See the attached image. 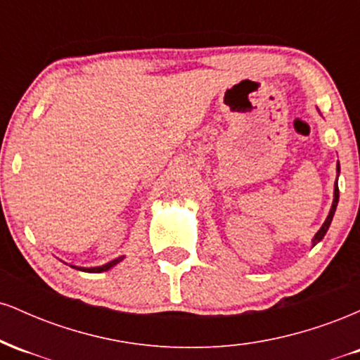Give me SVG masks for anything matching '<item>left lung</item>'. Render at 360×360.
<instances>
[{
    "label": "left lung",
    "instance_id": "1",
    "mask_svg": "<svg viewBox=\"0 0 360 360\" xmlns=\"http://www.w3.org/2000/svg\"><path fill=\"white\" fill-rule=\"evenodd\" d=\"M337 172H340V166H338V164H337ZM337 203H338V184L335 183V189H333V203H332V208H330V213H328V217H326V220H325L323 225H321V229L318 230L316 235H315V238H313V245H316V243L320 242L321 238L325 237L326 230H328L330 223H332V218H333V214H335Z\"/></svg>",
    "mask_w": 360,
    "mask_h": 360
}]
</instances>
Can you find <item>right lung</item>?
<instances>
[{
	"mask_svg": "<svg viewBox=\"0 0 360 360\" xmlns=\"http://www.w3.org/2000/svg\"><path fill=\"white\" fill-rule=\"evenodd\" d=\"M122 259H123V257H118V259L111 260V262H108V264H105V266H100V267H76V269H79V271H88V272H103V271H108L110 267L117 266V264H118ZM72 267H74V266H72Z\"/></svg>",
	"mask_w": 360,
	"mask_h": 360,
	"instance_id": "obj_1",
	"label": "right lung"
}]
</instances>
